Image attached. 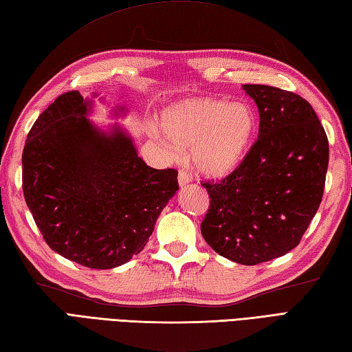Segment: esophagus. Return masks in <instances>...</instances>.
<instances>
[{"instance_id":"1","label":"esophagus","mask_w":352,"mask_h":352,"mask_svg":"<svg viewBox=\"0 0 352 352\" xmlns=\"http://www.w3.org/2000/svg\"><path fill=\"white\" fill-rule=\"evenodd\" d=\"M190 182H192V175L186 169H180V172H178V183H180V186H186Z\"/></svg>"}]
</instances>
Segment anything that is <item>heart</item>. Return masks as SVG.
<instances>
[{
	"mask_svg": "<svg viewBox=\"0 0 352 352\" xmlns=\"http://www.w3.org/2000/svg\"><path fill=\"white\" fill-rule=\"evenodd\" d=\"M169 149H193V162L203 174L222 177L237 168L256 133V116L242 102L192 98L168 107L162 115Z\"/></svg>",
	"mask_w": 352,
	"mask_h": 352,
	"instance_id": "b5f03b06",
	"label": "heart"
}]
</instances>
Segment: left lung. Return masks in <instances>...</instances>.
Segmentation results:
<instances>
[{"label": "left lung", "mask_w": 352, "mask_h": 352, "mask_svg": "<svg viewBox=\"0 0 352 352\" xmlns=\"http://www.w3.org/2000/svg\"><path fill=\"white\" fill-rule=\"evenodd\" d=\"M243 89L258 107V138L227 177L201 182L210 197L201 233L222 257L257 265L301 242L322 201L330 151L309 101L274 86Z\"/></svg>", "instance_id": "1"}]
</instances>
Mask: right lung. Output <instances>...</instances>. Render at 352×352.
I'll return each mask as SVG.
<instances>
[{"mask_svg":"<svg viewBox=\"0 0 352 352\" xmlns=\"http://www.w3.org/2000/svg\"><path fill=\"white\" fill-rule=\"evenodd\" d=\"M78 91L62 94L37 118L22 153V190L52 251L91 269L136 256L178 190V170L154 169L130 138L100 133Z\"/></svg>","mask_w":352,"mask_h":352,"instance_id":"obj_1","label":"right lung"}]
</instances>
